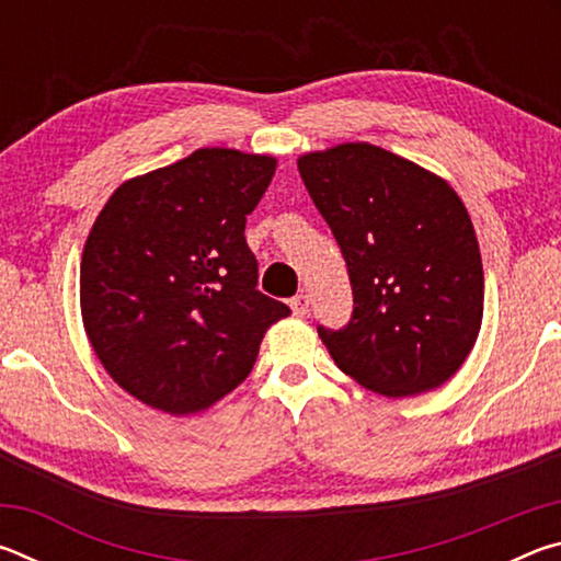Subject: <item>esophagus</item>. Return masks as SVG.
Segmentation results:
<instances>
[{
	"instance_id": "1",
	"label": "esophagus",
	"mask_w": 561,
	"mask_h": 561,
	"mask_svg": "<svg viewBox=\"0 0 561 561\" xmlns=\"http://www.w3.org/2000/svg\"><path fill=\"white\" fill-rule=\"evenodd\" d=\"M289 307L297 317H307L309 314V297L307 294H297V297L289 301Z\"/></svg>"
}]
</instances>
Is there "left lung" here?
Returning a JSON list of instances; mask_svg holds the SVG:
<instances>
[{
  "label": "left lung",
  "mask_w": 561,
  "mask_h": 561,
  "mask_svg": "<svg viewBox=\"0 0 561 561\" xmlns=\"http://www.w3.org/2000/svg\"><path fill=\"white\" fill-rule=\"evenodd\" d=\"M299 175L354 289L348 324L319 327L331 358L388 398L443 386L474 346L485 297L478 237L458 193L368 144L301 156Z\"/></svg>",
  "instance_id": "left-lung-1"
}]
</instances>
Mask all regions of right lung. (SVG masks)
I'll return each mask as SVG.
<instances>
[{
	"mask_svg": "<svg viewBox=\"0 0 561 561\" xmlns=\"http://www.w3.org/2000/svg\"><path fill=\"white\" fill-rule=\"evenodd\" d=\"M277 168L270 156L201 148L123 183L81 257V317L123 391L185 415L250 376L289 307L257 289L244 222Z\"/></svg>",
	"mask_w": 561,
	"mask_h": 561,
	"instance_id": "obj_1",
	"label": "right lung"
}]
</instances>
